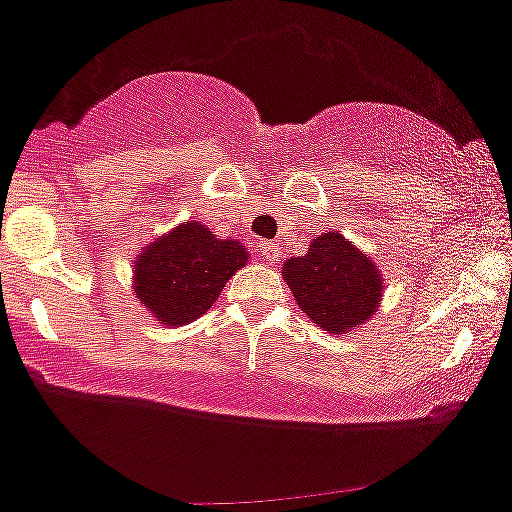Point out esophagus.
<instances>
[{
    "mask_svg": "<svg viewBox=\"0 0 512 512\" xmlns=\"http://www.w3.org/2000/svg\"><path fill=\"white\" fill-rule=\"evenodd\" d=\"M257 252H260L262 260H267V262L279 260V245L277 243H260L257 245Z\"/></svg>",
    "mask_w": 512,
    "mask_h": 512,
    "instance_id": "34e87169",
    "label": "esophagus"
}]
</instances>
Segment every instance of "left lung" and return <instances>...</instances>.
<instances>
[{
	"mask_svg": "<svg viewBox=\"0 0 512 512\" xmlns=\"http://www.w3.org/2000/svg\"><path fill=\"white\" fill-rule=\"evenodd\" d=\"M282 274L301 311L333 335L372 318L384 289L374 262L340 233L320 235L306 255L286 262Z\"/></svg>",
	"mask_w": 512,
	"mask_h": 512,
	"instance_id": "1",
	"label": "left lung"
}]
</instances>
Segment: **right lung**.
Wrapping results in <instances>:
<instances>
[{"label":"right lung","instance_id":"add662e5","mask_svg":"<svg viewBox=\"0 0 512 512\" xmlns=\"http://www.w3.org/2000/svg\"><path fill=\"white\" fill-rule=\"evenodd\" d=\"M247 252L238 240H218L201 223H182L140 252L136 294L162 325L192 323L218 299Z\"/></svg>","mask_w":512,"mask_h":512}]
</instances>
